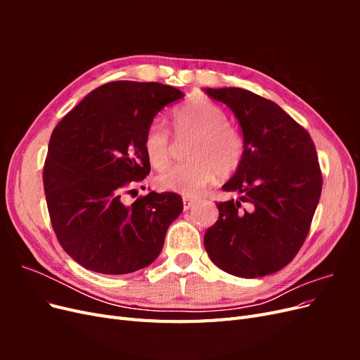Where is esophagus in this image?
I'll use <instances>...</instances> for the list:
<instances>
[{
	"label": "esophagus",
	"instance_id": "34e87169",
	"mask_svg": "<svg viewBox=\"0 0 360 360\" xmlns=\"http://www.w3.org/2000/svg\"><path fill=\"white\" fill-rule=\"evenodd\" d=\"M195 201H197L195 198H191V197H183V209H184V210H189L191 207L195 204Z\"/></svg>",
	"mask_w": 360,
	"mask_h": 360
}]
</instances>
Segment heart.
Instances as JSON below:
<instances>
[{
	"label": "heart",
	"mask_w": 360,
	"mask_h": 360,
	"mask_svg": "<svg viewBox=\"0 0 360 360\" xmlns=\"http://www.w3.org/2000/svg\"><path fill=\"white\" fill-rule=\"evenodd\" d=\"M172 126L179 139L192 136L186 147L189 160L160 174L158 184L162 189L189 197L210 184L216 176L226 179L240 168L246 151L245 139L240 130L228 123L221 105L197 97L174 112ZM143 144L155 169L162 171L169 165L174 141L162 123L153 122L147 127Z\"/></svg>",
	"instance_id": "heart-1"
}]
</instances>
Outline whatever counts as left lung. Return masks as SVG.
Segmentation results:
<instances>
[{
  "label": "left lung",
  "instance_id": "obj_1",
  "mask_svg": "<svg viewBox=\"0 0 360 360\" xmlns=\"http://www.w3.org/2000/svg\"><path fill=\"white\" fill-rule=\"evenodd\" d=\"M230 106L243 130L245 158L222 189L240 200L216 202L219 217L204 234L213 263L238 278L285 267L307 238L323 177L308 130L278 106L245 89H207Z\"/></svg>",
  "mask_w": 360,
  "mask_h": 360
}]
</instances>
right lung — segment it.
Returning a JSON list of instances; mask_svg holds the SVG:
<instances>
[{
  "instance_id": "1",
  "label": "right lung",
  "mask_w": 360,
  "mask_h": 360,
  "mask_svg": "<svg viewBox=\"0 0 360 360\" xmlns=\"http://www.w3.org/2000/svg\"><path fill=\"white\" fill-rule=\"evenodd\" d=\"M181 97L159 82H108L53 129L43 167L48 212L58 243L82 267L124 275L160 254L181 197L150 192L132 204L124 197L150 172L147 127Z\"/></svg>"
}]
</instances>
